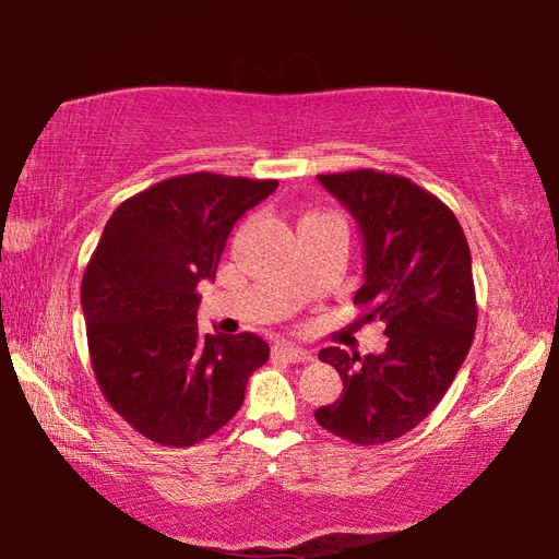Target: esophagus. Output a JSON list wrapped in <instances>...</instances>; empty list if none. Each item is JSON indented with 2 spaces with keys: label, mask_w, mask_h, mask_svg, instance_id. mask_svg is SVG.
Returning <instances> with one entry per match:
<instances>
[{
  "label": "esophagus",
  "mask_w": 559,
  "mask_h": 559,
  "mask_svg": "<svg viewBox=\"0 0 559 559\" xmlns=\"http://www.w3.org/2000/svg\"><path fill=\"white\" fill-rule=\"evenodd\" d=\"M273 353L283 359H288V362H310V359H313V353H310V349H302V347L290 345V343L276 345L273 347Z\"/></svg>",
  "instance_id": "1"
}]
</instances>
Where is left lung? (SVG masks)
Masks as SVG:
<instances>
[{"instance_id": "1", "label": "left lung", "mask_w": 559, "mask_h": 559, "mask_svg": "<svg viewBox=\"0 0 559 559\" xmlns=\"http://www.w3.org/2000/svg\"><path fill=\"white\" fill-rule=\"evenodd\" d=\"M362 234L365 318H380L384 353L320 349L343 380V396L316 421L335 437L372 447L404 437L449 392L476 333V290L466 234L439 197L400 175L355 169L318 175Z\"/></svg>"}]
</instances>
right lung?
Returning a JSON list of instances; mask_svg holds the SVG:
<instances>
[{
    "mask_svg": "<svg viewBox=\"0 0 559 559\" xmlns=\"http://www.w3.org/2000/svg\"><path fill=\"white\" fill-rule=\"evenodd\" d=\"M276 179L192 173L122 202L83 273L93 372L108 404L163 447H192L239 412L269 359L253 333L197 328L202 281H214L234 224Z\"/></svg>",
    "mask_w": 559,
    "mask_h": 559,
    "instance_id": "obj_1",
    "label": "right lung"
}]
</instances>
